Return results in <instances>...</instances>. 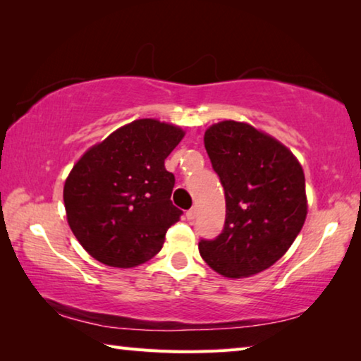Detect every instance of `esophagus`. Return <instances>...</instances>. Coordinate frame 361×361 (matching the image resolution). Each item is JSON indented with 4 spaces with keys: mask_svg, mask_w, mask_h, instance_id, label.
I'll list each match as a JSON object with an SVG mask.
<instances>
[{
    "mask_svg": "<svg viewBox=\"0 0 361 361\" xmlns=\"http://www.w3.org/2000/svg\"><path fill=\"white\" fill-rule=\"evenodd\" d=\"M195 216H197V210H195V209H191V210L186 212V218L189 219V221H192Z\"/></svg>",
    "mask_w": 361,
    "mask_h": 361,
    "instance_id": "obj_1",
    "label": "esophagus"
}]
</instances>
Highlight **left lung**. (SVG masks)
<instances>
[{
    "mask_svg": "<svg viewBox=\"0 0 361 361\" xmlns=\"http://www.w3.org/2000/svg\"><path fill=\"white\" fill-rule=\"evenodd\" d=\"M226 197V221L199 252L229 279L255 276L291 247L307 215L305 180L293 152L250 124L223 121L204 137Z\"/></svg>",
    "mask_w": 361,
    "mask_h": 361,
    "instance_id": "left-lung-1",
    "label": "left lung"
}]
</instances>
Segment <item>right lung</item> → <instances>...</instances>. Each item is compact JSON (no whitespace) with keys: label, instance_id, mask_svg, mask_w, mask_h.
Wrapping results in <instances>:
<instances>
[{"label":"right lung","instance_id":"1","mask_svg":"<svg viewBox=\"0 0 361 361\" xmlns=\"http://www.w3.org/2000/svg\"><path fill=\"white\" fill-rule=\"evenodd\" d=\"M183 137L172 124L138 119L76 162L63 188L66 219L92 258L135 267L161 252L183 215L170 200L175 176L164 166Z\"/></svg>","mask_w":361,"mask_h":361}]
</instances>
